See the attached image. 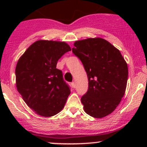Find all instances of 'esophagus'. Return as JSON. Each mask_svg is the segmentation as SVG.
I'll list each match as a JSON object with an SVG mask.
<instances>
[{"instance_id":"obj_1","label":"esophagus","mask_w":147,"mask_h":147,"mask_svg":"<svg viewBox=\"0 0 147 147\" xmlns=\"http://www.w3.org/2000/svg\"><path fill=\"white\" fill-rule=\"evenodd\" d=\"M71 84H72V87L73 88H75V82H72Z\"/></svg>"}]
</instances>
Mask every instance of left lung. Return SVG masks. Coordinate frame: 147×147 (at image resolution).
<instances>
[{
	"label": "left lung",
	"instance_id": "left-lung-1",
	"mask_svg": "<svg viewBox=\"0 0 147 147\" xmlns=\"http://www.w3.org/2000/svg\"><path fill=\"white\" fill-rule=\"evenodd\" d=\"M72 52L83 63L88 90L81 99L91 117L103 118L119 105L126 91L128 65L119 50L102 38H88L74 43Z\"/></svg>",
	"mask_w": 147,
	"mask_h": 147
}]
</instances>
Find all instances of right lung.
Returning <instances> with one entry per match:
<instances>
[{"instance_id": "add662e5", "label": "right lung", "mask_w": 147, "mask_h": 147, "mask_svg": "<svg viewBox=\"0 0 147 147\" xmlns=\"http://www.w3.org/2000/svg\"><path fill=\"white\" fill-rule=\"evenodd\" d=\"M70 45L64 41L38 40L25 50L16 66V88L30 109L48 117L63 109L70 88L56 68L58 60Z\"/></svg>"}]
</instances>
